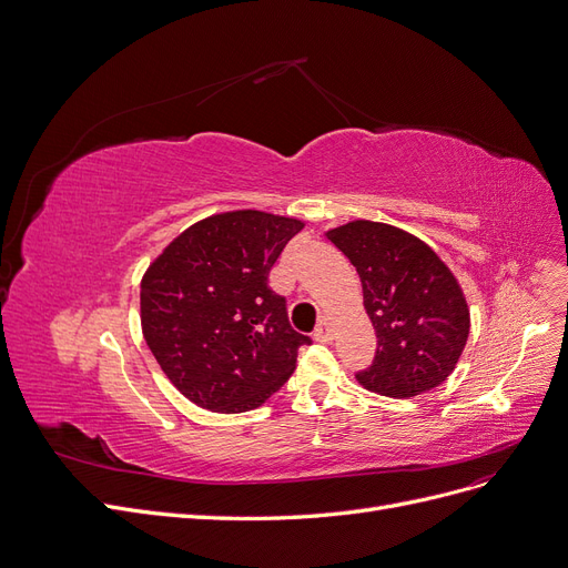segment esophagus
<instances>
[{
    "mask_svg": "<svg viewBox=\"0 0 568 568\" xmlns=\"http://www.w3.org/2000/svg\"><path fill=\"white\" fill-rule=\"evenodd\" d=\"M313 339H316V342H332V327H329V323H327L325 316L321 318L318 327L313 329Z\"/></svg>",
    "mask_w": 568,
    "mask_h": 568,
    "instance_id": "obj_1",
    "label": "esophagus"
}]
</instances>
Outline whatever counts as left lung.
Instances as JSON below:
<instances>
[{
    "label": "left lung",
    "instance_id": "obj_1",
    "mask_svg": "<svg viewBox=\"0 0 568 568\" xmlns=\"http://www.w3.org/2000/svg\"><path fill=\"white\" fill-rule=\"evenodd\" d=\"M363 283L376 353L355 374L367 390L414 397L443 384L464 353L470 313L454 273L403 229L355 220L327 231Z\"/></svg>",
    "mask_w": 568,
    "mask_h": 568
}]
</instances>
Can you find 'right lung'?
<instances>
[{
	"instance_id": "add662e5",
	"label": "right lung",
	"mask_w": 568,
	"mask_h": 568,
	"mask_svg": "<svg viewBox=\"0 0 568 568\" xmlns=\"http://www.w3.org/2000/svg\"><path fill=\"white\" fill-rule=\"evenodd\" d=\"M302 222L236 210L189 226L140 285L144 342L173 386L203 409L239 414L276 393L311 344L287 321L268 271Z\"/></svg>"
}]
</instances>
